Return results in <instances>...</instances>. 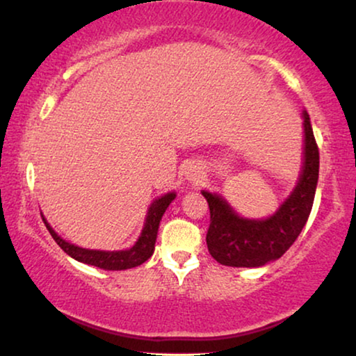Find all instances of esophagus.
<instances>
[{
	"label": "esophagus",
	"mask_w": 356,
	"mask_h": 356,
	"mask_svg": "<svg viewBox=\"0 0 356 356\" xmlns=\"http://www.w3.org/2000/svg\"><path fill=\"white\" fill-rule=\"evenodd\" d=\"M186 177H188V179H191V181H199V179L202 178V173L197 167L191 165V167H188V170H186Z\"/></svg>",
	"instance_id": "obj_1"
}]
</instances>
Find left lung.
<instances>
[{
  "mask_svg": "<svg viewBox=\"0 0 356 356\" xmlns=\"http://www.w3.org/2000/svg\"><path fill=\"white\" fill-rule=\"evenodd\" d=\"M305 163L300 181L279 211L266 220L235 213L225 199L202 191L211 211L207 248L217 262L230 267H259L279 259L293 245L308 222L319 177V149L309 115L303 111Z\"/></svg>",
  "mask_w": 356,
  "mask_h": 356,
  "instance_id": "1",
  "label": "left lung"
}]
</instances>
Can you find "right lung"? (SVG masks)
<instances>
[{
    "label": "right lung",
    "mask_w": 356,
    "mask_h": 356,
    "mask_svg": "<svg viewBox=\"0 0 356 356\" xmlns=\"http://www.w3.org/2000/svg\"><path fill=\"white\" fill-rule=\"evenodd\" d=\"M177 194L168 193L165 196L155 199L152 206L149 207L147 218H145V225L140 233L139 240L136 241V245L129 250L124 251H97V250H86V248H79L71 245L63 240L61 236H58V233L48 225V222L43 218L45 225L53 236V240L58 243V246L66 252L67 256H71L72 259L84 262V264H90L95 267H100L104 270H124V269H133L138 267L149 259L152 256L155 240H157V232H159V223L162 220L163 212L167 211L170 202L173 201Z\"/></svg>",
    "instance_id": "obj_1"
}]
</instances>
